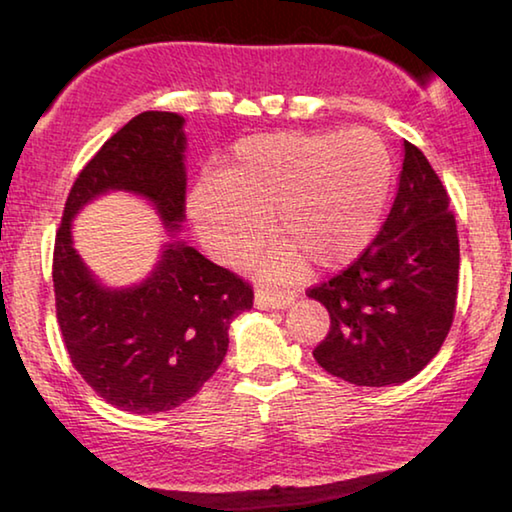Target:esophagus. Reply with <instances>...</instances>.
I'll list each match as a JSON object with an SVG mask.
<instances>
[{
  "instance_id": "obj_1",
  "label": "esophagus",
  "mask_w": 512,
  "mask_h": 512,
  "mask_svg": "<svg viewBox=\"0 0 512 512\" xmlns=\"http://www.w3.org/2000/svg\"><path fill=\"white\" fill-rule=\"evenodd\" d=\"M296 302V293L293 291H275L259 287L255 291V307L257 309H284Z\"/></svg>"
}]
</instances>
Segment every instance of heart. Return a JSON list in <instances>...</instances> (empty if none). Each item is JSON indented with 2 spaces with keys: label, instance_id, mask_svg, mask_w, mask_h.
I'll use <instances>...</instances> for the list:
<instances>
[{
  "label": "heart",
  "instance_id": "heart-1",
  "mask_svg": "<svg viewBox=\"0 0 512 512\" xmlns=\"http://www.w3.org/2000/svg\"><path fill=\"white\" fill-rule=\"evenodd\" d=\"M393 183V162L370 131L271 133L237 144L223 180L203 178L189 214L205 244L225 262L262 259L271 280H289L314 262L323 271L352 264L375 239Z\"/></svg>",
  "mask_w": 512,
  "mask_h": 512
}]
</instances>
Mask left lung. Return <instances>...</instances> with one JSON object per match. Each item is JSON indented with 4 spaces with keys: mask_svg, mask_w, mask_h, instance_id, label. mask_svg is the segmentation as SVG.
<instances>
[{
    "mask_svg": "<svg viewBox=\"0 0 512 512\" xmlns=\"http://www.w3.org/2000/svg\"><path fill=\"white\" fill-rule=\"evenodd\" d=\"M397 196L357 262L309 298L329 311L318 366L354 386H397L427 366L452 327L458 235L449 196L424 153L402 144Z\"/></svg>",
    "mask_w": 512,
    "mask_h": 512,
    "instance_id": "8db88e82",
    "label": "left lung"
}]
</instances>
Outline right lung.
<instances>
[{
    "mask_svg": "<svg viewBox=\"0 0 512 512\" xmlns=\"http://www.w3.org/2000/svg\"><path fill=\"white\" fill-rule=\"evenodd\" d=\"M185 117H133L85 164L54 246L56 316L74 368L121 411L164 413L201 391L228 352V329L253 289L176 239L185 221ZM110 191L149 200L168 228L159 264L131 288H106L75 253L71 221Z\"/></svg>",
    "mask_w": 512,
    "mask_h": 512,
    "instance_id": "1",
    "label": "right lung"
}]
</instances>
